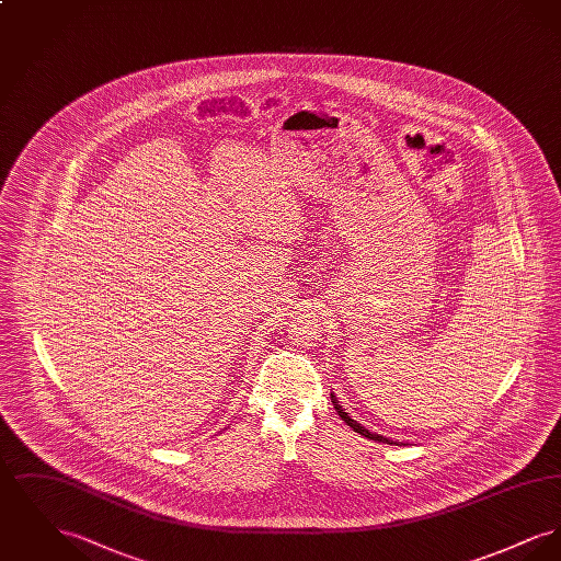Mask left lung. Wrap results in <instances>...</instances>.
I'll list each match as a JSON object with an SVG mask.
<instances>
[{"mask_svg":"<svg viewBox=\"0 0 561 561\" xmlns=\"http://www.w3.org/2000/svg\"><path fill=\"white\" fill-rule=\"evenodd\" d=\"M332 398V403H334V410L339 412V416L347 423L348 427L353 428L355 433H359V435H364V437H368V439H374V442H382V444H400V442H393V439H389V437H382V435H378V433H373V431H368L366 427H362L357 421H353L351 416H348L347 412L343 410V405L339 403L336 400V396H330Z\"/></svg>","mask_w":561,"mask_h":561,"instance_id":"8db88e82","label":"left lung"}]
</instances>
